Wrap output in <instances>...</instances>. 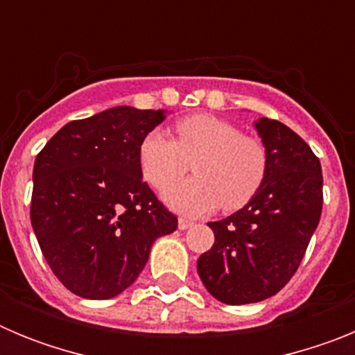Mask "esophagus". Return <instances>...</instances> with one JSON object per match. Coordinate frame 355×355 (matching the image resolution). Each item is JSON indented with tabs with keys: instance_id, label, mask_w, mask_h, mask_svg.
Segmentation results:
<instances>
[{
	"instance_id": "obj_1",
	"label": "esophagus",
	"mask_w": 355,
	"mask_h": 355,
	"mask_svg": "<svg viewBox=\"0 0 355 355\" xmlns=\"http://www.w3.org/2000/svg\"><path fill=\"white\" fill-rule=\"evenodd\" d=\"M192 225H193V222L188 220V218H180V220H178V227H180L181 231H184V229H188V227H192Z\"/></svg>"
}]
</instances>
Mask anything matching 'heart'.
Returning a JSON list of instances; mask_svg holds the SVG:
<instances>
[{
	"label": "heart",
	"mask_w": 355,
	"mask_h": 355,
	"mask_svg": "<svg viewBox=\"0 0 355 355\" xmlns=\"http://www.w3.org/2000/svg\"><path fill=\"white\" fill-rule=\"evenodd\" d=\"M196 178L163 193L183 215H206L220 206L240 209L261 188L268 155L258 139L241 135L234 124L215 115L197 114L175 122V140L163 130L146 135L139 147L144 178L156 190H165L187 170Z\"/></svg>",
	"instance_id": "heart-1"
}]
</instances>
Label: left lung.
<instances>
[{"instance_id":"obj_1","label":"left lung","mask_w":355,"mask_h":355,"mask_svg":"<svg viewBox=\"0 0 355 355\" xmlns=\"http://www.w3.org/2000/svg\"><path fill=\"white\" fill-rule=\"evenodd\" d=\"M268 155L258 193L209 222L215 243L197 259L206 290L224 304L261 302L293 277L322 215V167L311 147L283 122H254Z\"/></svg>"}]
</instances>
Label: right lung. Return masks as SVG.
Wrapping results in <instances>:
<instances>
[{"instance_id": "obj_1", "label": "right lung", "mask_w": 355, "mask_h": 355, "mask_svg": "<svg viewBox=\"0 0 355 355\" xmlns=\"http://www.w3.org/2000/svg\"><path fill=\"white\" fill-rule=\"evenodd\" d=\"M165 114L115 106L65 124L37 156L31 225L53 274L74 295L117 297L144 270L156 238L178 227L139 162L140 142Z\"/></svg>"}]
</instances>
